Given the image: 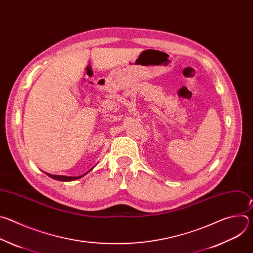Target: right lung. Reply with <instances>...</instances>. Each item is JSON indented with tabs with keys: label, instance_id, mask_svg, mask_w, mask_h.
Wrapping results in <instances>:
<instances>
[{
	"label": "right lung",
	"instance_id": "1",
	"mask_svg": "<svg viewBox=\"0 0 253 253\" xmlns=\"http://www.w3.org/2000/svg\"><path fill=\"white\" fill-rule=\"evenodd\" d=\"M93 168H91L88 172H90ZM88 172H86L85 174L83 175H80V176H65V175H54V174H50V173H46L49 177L53 178V179H56V180H59V181H73V180H77L81 177H83L84 175H86Z\"/></svg>",
	"mask_w": 253,
	"mask_h": 253
}]
</instances>
